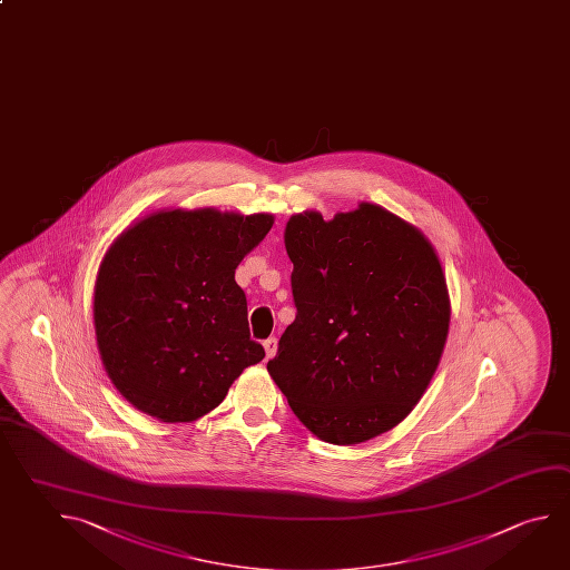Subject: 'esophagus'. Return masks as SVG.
I'll return each instance as SVG.
<instances>
[{
  "label": "esophagus",
  "mask_w": 570,
  "mask_h": 570,
  "mask_svg": "<svg viewBox=\"0 0 570 570\" xmlns=\"http://www.w3.org/2000/svg\"><path fill=\"white\" fill-rule=\"evenodd\" d=\"M276 348H278V340L274 338V336L264 340V350H266V356H268V358H272V356L276 354Z\"/></svg>",
  "instance_id": "1"
}]
</instances>
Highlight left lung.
Masks as SVG:
<instances>
[{
  "label": "left lung",
  "instance_id": "left-lung-1",
  "mask_svg": "<svg viewBox=\"0 0 570 570\" xmlns=\"http://www.w3.org/2000/svg\"><path fill=\"white\" fill-rule=\"evenodd\" d=\"M296 320L268 372L320 440L360 444L406 419L449 334L446 281L430 242L374 204L292 216L284 234Z\"/></svg>",
  "mask_w": 570,
  "mask_h": 570
}]
</instances>
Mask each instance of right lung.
<instances>
[{
    "label": "right lung",
    "mask_w": 570,
    "mask_h": 570,
    "mask_svg": "<svg viewBox=\"0 0 570 570\" xmlns=\"http://www.w3.org/2000/svg\"><path fill=\"white\" fill-rule=\"evenodd\" d=\"M272 222L160 212L111 244L94 294L96 338L114 386L136 409L161 422L200 419L264 358L234 272Z\"/></svg>",
    "instance_id": "add662e5"
}]
</instances>
